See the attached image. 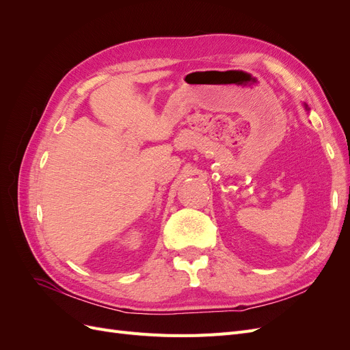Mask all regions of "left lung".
I'll use <instances>...</instances> for the list:
<instances>
[{
	"instance_id": "obj_1",
	"label": "left lung",
	"mask_w": 350,
	"mask_h": 350,
	"mask_svg": "<svg viewBox=\"0 0 350 350\" xmlns=\"http://www.w3.org/2000/svg\"><path fill=\"white\" fill-rule=\"evenodd\" d=\"M304 108H305L306 111H310V108H308V105H306V103H304Z\"/></svg>"
}]
</instances>
